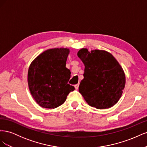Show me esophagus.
I'll return each instance as SVG.
<instances>
[{"label": "esophagus", "mask_w": 147, "mask_h": 147, "mask_svg": "<svg viewBox=\"0 0 147 147\" xmlns=\"http://www.w3.org/2000/svg\"><path fill=\"white\" fill-rule=\"evenodd\" d=\"M78 87H79V83L75 84V89H76V90H78Z\"/></svg>", "instance_id": "esophagus-1"}]
</instances>
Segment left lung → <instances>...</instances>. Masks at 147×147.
I'll list each match as a JSON object with an SVG mask.
<instances>
[{
	"label": "left lung",
	"instance_id": "1",
	"mask_svg": "<svg viewBox=\"0 0 147 147\" xmlns=\"http://www.w3.org/2000/svg\"><path fill=\"white\" fill-rule=\"evenodd\" d=\"M77 56L84 65L79 92L92 107L106 109L116 104L125 86L124 70L111 53L82 48Z\"/></svg>",
	"mask_w": 147,
	"mask_h": 147
}]
</instances>
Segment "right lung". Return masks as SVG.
Here are the masks:
<instances>
[{"mask_svg":"<svg viewBox=\"0 0 147 147\" xmlns=\"http://www.w3.org/2000/svg\"><path fill=\"white\" fill-rule=\"evenodd\" d=\"M68 48H52L42 53L31 63L28 82L35 102L43 108L55 109L65 101L75 88L68 84L70 71L66 68Z\"/></svg>","mask_w":147,"mask_h":147,"instance_id":"1","label":"right lung"}]
</instances>
